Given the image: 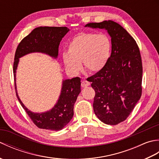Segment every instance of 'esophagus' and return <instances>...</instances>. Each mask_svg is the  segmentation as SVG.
<instances>
[{
	"label": "esophagus",
	"instance_id": "esophagus-1",
	"mask_svg": "<svg viewBox=\"0 0 159 159\" xmlns=\"http://www.w3.org/2000/svg\"><path fill=\"white\" fill-rule=\"evenodd\" d=\"M90 85V83L87 81V80H83V81L81 83V86L82 87H87Z\"/></svg>",
	"mask_w": 159,
	"mask_h": 159
}]
</instances>
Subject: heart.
<instances>
[{"mask_svg":"<svg viewBox=\"0 0 159 159\" xmlns=\"http://www.w3.org/2000/svg\"><path fill=\"white\" fill-rule=\"evenodd\" d=\"M112 51V42L106 34L80 33L67 46V53L63 55L67 70L78 74L82 69L81 62L89 72H98L107 65Z\"/></svg>","mask_w":159,"mask_h":159,"instance_id":"b5f03b06","label":"heart"}]
</instances>
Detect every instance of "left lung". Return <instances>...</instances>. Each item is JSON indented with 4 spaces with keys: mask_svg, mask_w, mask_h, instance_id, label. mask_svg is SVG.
Segmentation results:
<instances>
[{
    "mask_svg": "<svg viewBox=\"0 0 159 159\" xmlns=\"http://www.w3.org/2000/svg\"><path fill=\"white\" fill-rule=\"evenodd\" d=\"M85 26L106 30L111 38L109 62L88 79L96 92V116L104 124L116 125L126 120L141 96L143 68L139 47L126 30L112 20Z\"/></svg>",
    "mask_w": 159,
    "mask_h": 159,
    "instance_id": "8db88e82",
    "label": "left lung"
}]
</instances>
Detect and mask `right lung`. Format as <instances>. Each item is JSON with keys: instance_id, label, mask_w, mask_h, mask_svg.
Listing matches in <instances>:
<instances>
[{"instance_id": "1", "label": "right lung", "mask_w": 159, "mask_h": 159, "mask_svg": "<svg viewBox=\"0 0 159 159\" xmlns=\"http://www.w3.org/2000/svg\"><path fill=\"white\" fill-rule=\"evenodd\" d=\"M69 31L70 29L66 26H39L33 29L30 34L20 42L16 51L13 74L17 98L33 122L42 129L60 130L72 119L74 103L80 92V79L76 77L72 79L63 80L60 96L55 105L46 112H32L22 102L17 92L16 76L19 59L33 52L43 53L57 59L59 43Z\"/></svg>"}]
</instances>
